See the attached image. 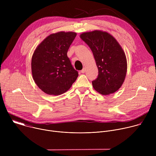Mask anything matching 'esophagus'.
<instances>
[{"label":"esophagus","mask_w":156,"mask_h":156,"mask_svg":"<svg viewBox=\"0 0 156 156\" xmlns=\"http://www.w3.org/2000/svg\"><path fill=\"white\" fill-rule=\"evenodd\" d=\"M85 72H86V69L84 68V69L81 71V73H84Z\"/></svg>","instance_id":"obj_1"}]
</instances>
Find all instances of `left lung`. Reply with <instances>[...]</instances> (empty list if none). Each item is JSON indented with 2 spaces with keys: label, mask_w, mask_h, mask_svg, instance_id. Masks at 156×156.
Returning <instances> with one entry per match:
<instances>
[{
  "label": "left lung",
  "mask_w": 156,
  "mask_h": 156,
  "mask_svg": "<svg viewBox=\"0 0 156 156\" xmlns=\"http://www.w3.org/2000/svg\"><path fill=\"white\" fill-rule=\"evenodd\" d=\"M91 49L98 69V78L92 81L94 90L102 95L116 92L124 82L127 62L117 41L109 33L95 30L80 35Z\"/></svg>",
  "instance_id": "left-lung-1"
}]
</instances>
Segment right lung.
Returning <instances> with one entry per match:
<instances>
[{
	"label": "right lung",
	"mask_w": 156,
	"mask_h": 156,
	"mask_svg": "<svg viewBox=\"0 0 156 156\" xmlns=\"http://www.w3.org/2000/svg\"><path fill=\"white\" fill-rule=\"evenodd\" d=\"M76 33L60 31L44 39L35 49L31 60L33 80L45 93L58 96L67 91L78 76L67 57Z\"/></svg>",
	"instance_id": "add662e5"
}]
</instances>
